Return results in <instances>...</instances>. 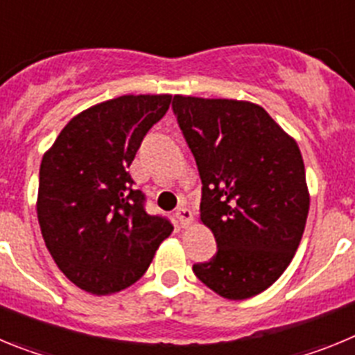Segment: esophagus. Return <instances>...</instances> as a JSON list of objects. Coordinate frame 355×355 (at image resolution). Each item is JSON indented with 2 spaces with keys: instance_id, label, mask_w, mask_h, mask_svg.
<instances>
[{
  "instance_id": "esophagus-1",
  "label": "esophagus",
  "mask_w": 355,
  "mask_h": 355,
  "mask_svg": "<svg viewBox=\"0 0 355 355\" xmlns=\"http://www.w3.org/2000/svg\"><path fill=\"white\" fill-rule=\"evenodd\" d=\"M175 218H178V222H180L181 227L187 229L188 225L192 224L193 215H192V211L187 208V206H180V208H178V211H175Z\"/></svg>"
}]
</instances>
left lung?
Listing matches in <instances>:
<instances>
[{
	"label": "left lung",
	"instance_id": "left-lung-1",
	"mask_svg": "<svg viewBox=\"0 0 355 355\" xmlns=\"http://www.w3.org/2000/svg\"><path fill=\"white\" fill-rule=\"evenodd\" d=\"M172 108L202 181L199 222L216 240L193 274L224 299H250L283 275L302 240L309 190L299 144L250 101L178 94Z\"/></svg>",
	"mask_w": 355,
	"mask_h": 355
}]
</instances>
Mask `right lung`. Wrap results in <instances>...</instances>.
Here are the masks:
<instances>
[{"instance_id": "add662e5", "label": "right lung", "mask_w": 355, "mask_h": 355, "mask_svg": "<svg viewBox=\"0 0 355 355\" xmlns=\"http://www.w3.org/2000/svg\"><path fill=\"white\" fill-rule=\"evenodd\" d=\"M171 94L115 97L65 124L42 156L37 216L51 258L72 284L112 295L137 283L171 236V222L150 216L128 167Z\"/></svg>"}]
</instances>
